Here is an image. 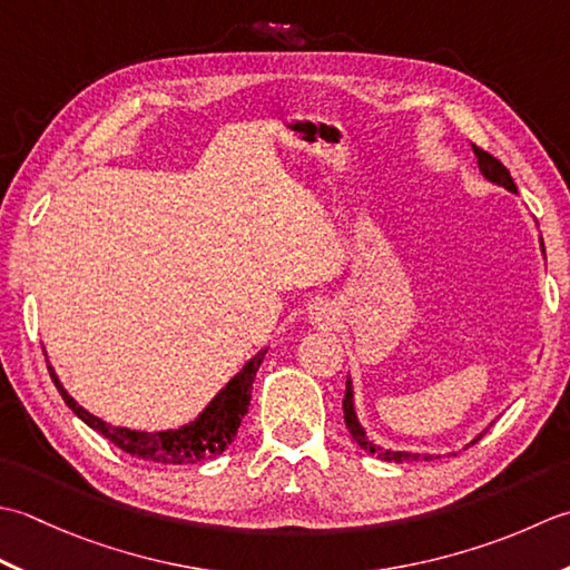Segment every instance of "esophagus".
I'll use <instances>...</instances> for the list:
<instances>
[{
  "label": "esophagus",
  "instance_id": "esophagus-1",
  "mask_svg": "<svg viewBox=\"0 0 570 570\" xmlns=\"http://www.w3.org/2000/svg\"><path fill=\"white\" fill-rule=\"evenodd\" d=\"M309 322L315 324V327H332L334 322L332 307L324 305V302H315V305L309 307Z\"/></svg>",
  "mask_w": 570,
  "mask_h": 570
}]
</instances>
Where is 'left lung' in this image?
I'll use <instances>...</instances> for the list:
<instances>
[{"mask_svg":"<svg viewBox=\"0 0 570 570\" xmlns=\"http://www.w3.org/2000/svg\"><path fill=\"white\" fill-rule=\"evenodd\" d=\"M474 149V157H478V165H480V171H482V177L487 179V181H492V184H497V187H504L507 191H512V194H517V184H514V179H512V174L507 171V167L502 165V161H499L497 157H492L490 153H484V149H480V147H472ZM537 228H539V224H537ZM539 243H541V255L546 258V248H543V238L539 236ZM342 409H344V423H346V428H350V433H352V438L356 440L358 443V448H362L364 452H368V455H376L379 460H386V462H415V460H433V455L431 452H405V450H386V448H381V445H376L374 440H368V435H366V431H364V425H362V421H358V415H356V405H354V381H352V376H346V391H344V401H342ZM494 423V421H492ZM490 423V425H492ZM487 425V428H490ZM487 428L484 431L480 433V435H474L468 445H464V450H468L470 445H474L478 443V440L487 433ZM450 455H455V452H450ZM438 458V455H435Z\"/></svg>","mask_w":570,"mask_h":570,"instance_id":"obj_1","label":"left lung"}]
</instances>
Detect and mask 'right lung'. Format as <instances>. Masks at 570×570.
I'll list each match as a JSON object with an SVG mask.
<instances>
[{
    "label": "right lung",
    "instance_id": "add662e5",
    "mask_svg": "<svg viewBox=\"0 0 570 570\" xmlns=\"http://www.w3.org/2000/svg\"><path fill=\"white\" fill-rule=\"evenodd\" d=\"M265 354H268V346H263L258 354L250 356L238 374L230 376L226 386L204 405L199 415L179 428H167V431H132V428L106 423L102 417L86 411L83 405L63 389V383L58 379L51 362L49 374L68 409H71L88 428H92V431L106 435L110 443L125 450L127 455L161 464H194L199 460L218 458L220 452L234 443L243 415L248 413L253 381L255 374H258Z\"/></svg>",
    "mask_w": 570,
    "mask_h": 570
}]
</instances>
